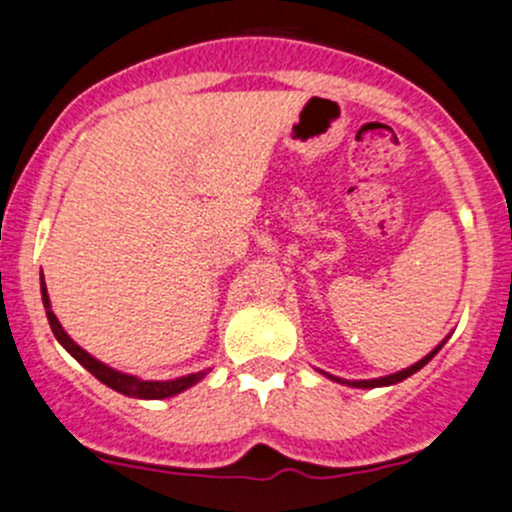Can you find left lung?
<instances>
[{
	"label": "left lung",
	"mask_w": 512,
	"mask_h": 512,
	"mask_svg": "<svg viewBox=\"0 0 512 512\" xmlns=\"http://www.w3.org/2000/svg\"><path fill=\"white\" fill-rule=\"evenodd\" d=\"M445 340H448V337H445ZM445 340L440 342L438 347H435V350H430L428 355L423 357V360H418L415 362V365H410V367H405V370H398V372H393V375H385V377H372V380H342V377H335V375H327V372H322V375L325 377H330V380H335V382H342V385H350V388H388V385H395V382H403L405 377H410V375H415V372L420 370V367H425L428 365L430 360H433L435 355H438V350L440 347L445 345Z\"/></svg>",
	"instance_id": "1"
}]
</instances>
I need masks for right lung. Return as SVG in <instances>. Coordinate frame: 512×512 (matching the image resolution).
<instances>
[{"label": "right lung", "mask_w": 512, "mask_h": 512, "mask_svg": "<svg viewBox=\"0 0 512 512\" xmlns=\"http://www.w3.org/2000/svg\"><path fill=\"white\" fill-rule=\"evenodd\" d=\"M39 285H42V302H44V310H47L49 327H52V332H54V337H57V342L64 347V350L69 352V355L74 357V360L79 362V365L87 367V370L92 372V375L97 377V380L102 382V385H107V388L117 390V393L127 395V398L165 400V398H172V395H180L182 390L192 388V385H197V382H200L202 377H205L207 372H210V370L190 372V375L175 377V380H142V377L130 375V372H119V370H114V367L104 365V362H99L97 357L89 355L87 350H82V347H79L77 342H74L72 337H69L67 332H64V327L59 325L57 315H54V312H52V302H49L47 285H44V275H39Z\"/></svg>", "instance_id": "1"}]
</instances>
